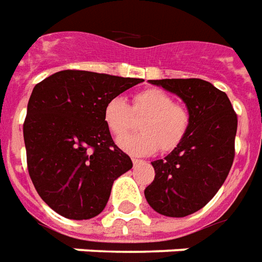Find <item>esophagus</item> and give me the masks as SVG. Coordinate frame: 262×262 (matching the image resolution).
Here are the masks:
<instances>
[{"instance_id":"34e87169","label":"esophagus","mask_w":262,"mask_h":262,"mask_svg":"<svg viewBox=\"0 0 262 262\" xmlns=\"http://www.w3.org/2000/svg\"><path fill=\"white\" fill-rule=\"evenodd\" d=\"M142 161L141 159H135V158H133V164H134V166H137V165H140Z\"/></svg>"}]
</instances>
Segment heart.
<instances>
[{
	"label": "heart",
	"instance_id": "b5f03b06",
	"mask_svg": "<svg viewBox=\"0 0 262 262\" xmlns=\"http://www.w3.org/2000/svg\"><path fill=\"white\" fill-rule=\"evenodd\" d=\"M134 116L144 117L140 124L144 133L118 140V146L131 155H148L158 148L161 152L173 151L185 140L192 122L186 105L175 103L169 93L155 87L135 93L131 108L124 98L113 97L103 110L105 127L114 137L131 129Z\"/></svg>",
	"mask_w": 262,
	"mask_h": 262
}]
</instances>
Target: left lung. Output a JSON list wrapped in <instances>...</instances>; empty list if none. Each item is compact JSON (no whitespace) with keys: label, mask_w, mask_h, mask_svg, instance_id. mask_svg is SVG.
I'll list each match as a JSON object with an SVG mask.
<instances>
[{"label":"left lung","mask_w":262,"mask_h":262,"mask_svg":"<svg viewBox=\"0 0 262 262\" xmlns=\"http://www.w3.org/2000/svg\"><path fill=\"white\" fill-rule=\"evenodd\" d=\"M175 93L190 110L185 140L152 162L155 179L145 199L164 216L185 217L206 206L222 187L234 161L237 114L227 94L202 79L151 80Z\"/></svg>","instance_id":"obj_1"}]
</instances>
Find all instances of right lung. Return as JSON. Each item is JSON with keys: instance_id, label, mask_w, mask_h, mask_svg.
Returning <instances> with one entry per match:
<instances>
[{"instance_id": "add662e5", "label": "right lung", "mask_w": 262, "mask_h": 262, "mask_svg": "<svg viewBox=\"0 0 262 262\" xmlns=\"http://www.w3.org/2000/svg\"><path fill=\"white\" fill-rule=\"evenodd\" d=\"M142 79L62 70L33 87L24 121L28 172L46 205L87 220L104 210L113 183L133 168L103 120L105 103Z\"/></svg>"}]
</instances>
